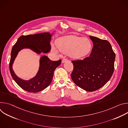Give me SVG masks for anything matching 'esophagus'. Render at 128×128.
I'll use <instances>...</instances> for the list:
<instances>
[{
  "label": "esophagus",
  "mask_w": 128,
  "mask_h": 128,
  "mask_svg": "<svg viewBox=\"0 0 128 128\" xmlns=\"http://www.w3.org/2000/svg\"><path fill=\"white\" fill-rule=\"evenodd\" d=\"M68 61V60L67 59L64 58V59H63L62 60V63H65V62H67V61Z\"/></svg>",
  "instance_id": "esophagus-1"
}]
</instances>
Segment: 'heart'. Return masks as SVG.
Masks as SVG:
<instances>
[{
	"label": "heart",
	"mask_w": 128,
	"mask_h": 128,
	"mask_svg": "<svg viewBox=\"0 0 128 128\" xmlns=\"http://www.w3.org/2000/svg\"><path fill=\"white\" fill-rule=\"evenodd\" d=\"M58 50L61 52L69 54L75 59H78L87 56L92 48V44L87 38H82L75 35L64 36L58 39L56 43ZM52 50L58 53V50L52 46Z\"/></svg>",
	"instance_id": "heart-1"
}]
</instances>
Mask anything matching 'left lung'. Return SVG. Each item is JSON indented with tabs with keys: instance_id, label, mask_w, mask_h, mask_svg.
<instances>
[{
	"instance_id": "8db88e82",
	"label": "left lung",
	"mask_w": 128,
	"mask_h": 128,
	"mask_svg": "<svg viewBox=\"0 0 128 128\" xmlns=\"http://www.w3.org/2000/svg\"><path fill=\"white\" fill-rule=\"evenodd\" d=\"M93 43L90 56L82 60L72 61L74 70L71 77L83 90L93 92L103 86L114 71L116 54L106 40L90 36Z\"/></svg>"
}]
</instances>
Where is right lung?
<instances>
[{"instance_id":"add662e5","label":"right lung","mask_w":128,"mask_h":128,"mask_svg":"<svg viewBox=\"0 0 128 128\" xmlns=\"http://www.w3.org/2000/svg\"><path fill=\"white\" fill-rule=\"evenodd\" d=\"M52 34L44 32L33 35H22L12 48L9 64L11 76L22 88L29 92L37 93L46 88L51 83L54 70L61 63V60L52 61L46 56H42L40 61V68L36 76L25 80L18 78L12 69V64L17 54L23 48H30L38 54L50 50Z\"/></svg>"}]
</instances>
